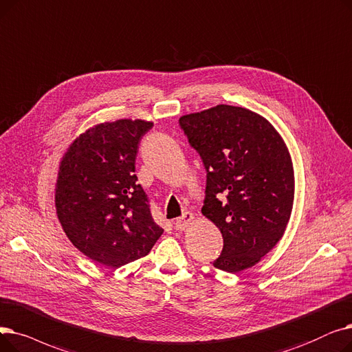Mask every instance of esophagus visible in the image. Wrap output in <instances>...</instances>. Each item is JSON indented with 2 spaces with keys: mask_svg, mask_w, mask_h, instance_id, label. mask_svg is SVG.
Wrapping results in <instances>:
<instances>
[{
  "mask_svg": "<svg viewBox=\"0 0 352 352\" xmlns=\"http://www.w3.org/2000/svg\"><path fill=\"white\" fill-rule=\"evenodd\" d=\"M193 219H195V216H193L190 212L183 213L182 217H179V219L175 221V229H176V230H185V229L190 225V222H192Z\"/></svg>",
  "mask_w": 352,
  "mask_h": 352,
  "instance_id": "esophagus-1",
  "label": "esophagus"
}]
</instances>
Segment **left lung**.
Segmentation results:
<instances>
[{"label":"left lung","instance_id":"1","mask_svg":"<svg viewBox=\"0 0 352 352\" xmlns=\"http://www.w3.org/2000/svg\"><path fill=\"white\" fill-rule=\"evenodd\" d=\"M180 129L206 169L202 213L219 228L213 266L236 274L283 236L294 204V169L279 133L262 116L219 104L182 116Z\"/></svg>","mask_w":352,"mask_h":352}]
</instances>
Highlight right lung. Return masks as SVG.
<instances>
[{"label":"right lung","instance_id":"1","mask_svg":"<svg viewBox=\"0 0 352 352\" xmlns=\"http://www.w3.org/2000/svg\"><path fill=\"white\" fill-rule=\"evenodd\" d=\"M152 122L122 119L80 135L60 163L58 221L87 258L120 267L146 256L163 229L153 221L135 163Z\"/></svg>","mask_w":352,"mask_h":352}]
</instances>
